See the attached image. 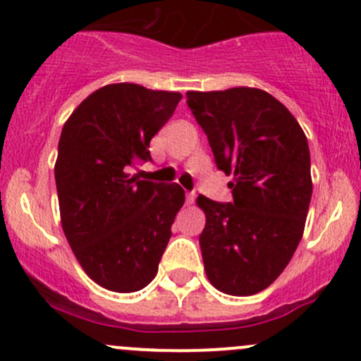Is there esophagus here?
<instances>
[{
    "label": "esophagus",
    "instance_id": "esophagus-1",
    "mask_svg": "<svg viewBox=\"0 0 361 361\" xmlns=\"http://www.w3.org/2000/svg\"><path fill=\"white\" fill-rule=\"evenodd\" d=\"M195 201V192H188L187 194V204L190 206V204H194Z\"/></svg>",
    "mask_w": 361,
    "mask_h": 361
}]
</instances>
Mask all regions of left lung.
<instances>
[{
  "label": "left lung",
  "instance_id": "8db88e82",
  "mask_svg": "<svg viewBox=\"0 0 361 361\" xmlns=\"http://www.w3.org/2000/svg\"><path fill=\"white\" fill-rule=\"evenodd\" d=\"M214 162L232 174V202L199 195V235L211 285L253 295L285 271L304 234L312 195L307 137L285 104L260 89L187 92Z\"/></svg>",
  "mask_w": 361,
  "mask_h": 361
}]
</instances>
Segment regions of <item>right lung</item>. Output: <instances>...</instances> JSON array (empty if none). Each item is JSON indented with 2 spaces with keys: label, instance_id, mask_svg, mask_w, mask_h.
<instances>
[{
  "label": "right lung",
  "instance_id": "obj_1",
  "mask_svg": "<svg viewBox=\"0 0 361 361\" xmlns=\"http://www.w3.org/2000/svg\"><path fill=\"white\" fill-rule=\"evenodd\" d=\"M180 99V92L111 83L83 99L61 133L63 231L87 276L111 292H137L155 278L185 202L180 185L130 176L136 164L152 160L150 140Z\"/></svg>",
  "mask_w": 361,
  "mask_h": 361
}]
</instances>
